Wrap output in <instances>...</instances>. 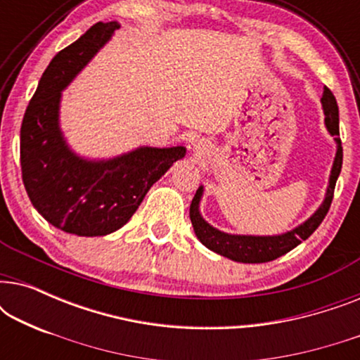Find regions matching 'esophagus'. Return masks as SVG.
Masks as SVG:
<instances>
[{
	"label": "esophagus",
	"instance_id": "1",
	"mask_svg": "<svg viewBox=\"0 0 360 360\" xmlns=\"http://www.w3.org/2000/svg\"><path fill=\"white\" fill-rule=\"evenodd\" d=\"M196 147H200V146H195V149H196Z\"/></svg>",
	"mask_w": 360,
	"mask_h": 360
}]
</instances>
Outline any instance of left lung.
Here are the masks:
<instances>
[{
    "instance_id": "1",
    "label": "left lung",
    "mask_w": 360,
    "mask_h": 360,
    "mask_svg": "<svg viewBox=\"0 0 360 360\" xmlns=\"http://www.w3.org/2000/svg\"><path fill=\"white\" fill-rule=\"evenodd\" d=\"M323 111H324V122H326L328 131L334 136V141L338 144L336 157H334V164L331 169V175H329V185L326 190V196L321 206L314 211L311 218H308L303 224L295 228L288 233L280 236H238V234H228L223 231H218L213 226H210L206 221L201 218L200 214V200L203 195V186L196 190V193L191 200L190 205V219L193 224L196 238L200 243L206 245L213 252L224 255L234 262L243 264H262L270 262L277 257H282L290 250L302 244V240H307L318 226L323 223L324 216L328 214L329 206H331L333 196H334V186H336V180L339 174H341L342 167V146L341 139H339V110L336 98L329 90L324 86L323 91Z\"/></svg>"
}]
</instances>
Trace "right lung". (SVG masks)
<instances>
[{
    "instance_id": "right-lung-1",
    "label": "right lung",
    "mask_w": 360,
    "mask_h": 360,
    "mask_svg": "<svg viewBox=\"0 0 360 360\" xmlns=\"http://www.w3.org/2000/svg\"><path fill=\"white\" fill-rule=\"evenodd\" d=\"M120 24L96 22L52 58L24 112L22 184L49 223L77 236H106L124 226L150 186L184 159L186 149L139 147L110 160L73 154L58 127L62 90L110 41Z\"/></svg>"
}]
</instances>
